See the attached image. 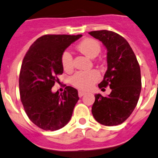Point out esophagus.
<instances>
[{
  "label": "esophagus",
  "instance_id": "1",
  "mask_svg": "<svg viewBox=\"0 0 158 158\" xmlns=\"http://www.w3.org/2000/svg\"><path fill=\"white\" fill-rule=\"evenodd\" d=\"M78 94H79V97L82 98V96H83L84 94H85V92H82V91H81V90H79V92H78Z\"/></svg>",
  "mask_w": 158,
  "mask_h": 158
}]
</instances>
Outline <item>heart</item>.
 <instances>
[{
	"mask_svg": "<svg viewBox=\"0 0 158 158\" xmlns=\"http://www.w3.org/2000/svg\"><path fill=\"white\" fill-rule=\"evenodd\" d=\"M77 49L87 57L94 58L101 51V44L97 40L85 39L79 42ZM61 64L64 70L70 71L73 68V58L69 51H64L61 54ZM100 79V74L98 71L92 70L89 72L78 71L71 77L72 85L82 90H88Z\"/></svg>",
	"mask_w": 158,
	"mask_h": 158,
	"instance_id": "heart-1",
	"label": "heart"
}]
</instances>
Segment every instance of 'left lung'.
<instances>
[{
    "mask_svg": "<svg viewBox=\"0 0 158 158\" xmlns=\"http://www.w3.org/2000/svg\"><path fill=\"white\" fill-rule=\"evenodd\" d=\"M107 48V69L98 87L109 86L107 97L94 95L92 107L94 118L104 126H117L127 119L137 105L142 80L140 66L128 41L117 33L107 30L89 32Z\"/></svg>",
    "mask_w": 158,
    "mask_h": 158,
    "instance_id": "1",
    "label": "left lung"
}]
</instances>
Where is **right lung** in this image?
<instances>
[{
  "instance_id": "obj_1",
  "label": "right lung",
  "mask_w": 158,
  "mask_h": 158,
  "mask_svg": "<svg viewBox=\"0 0 158 158\" xmlns=\"http://www.w3.org/2000/svg\"><path fill=\"white\" fill-rule=\"evenodd\" d=\"M82 35H45L30 46L19 73L20 99L29 119L44 130L55 131L69 123L79 98L71 86L60 94L51 89L64 72L61 54Z\"/></svg>"
}]
</instances>
